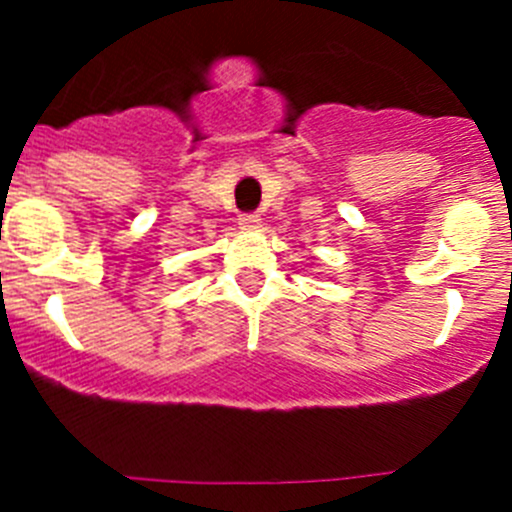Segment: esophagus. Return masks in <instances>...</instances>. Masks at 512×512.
<instances>
[{
  "label": "esophagus",
  "instance_id": "1",
  "mask_svg": "<svg viewBox=\"0 0 512 512\" xmlns=\"http://www.w3.org/2000/svg\"><path fill=\"white\" fill-rule=\"evenodd\" d=\"M261 223V217L256 215V212H246V215L238 217V225H241L243 230H253V228H259Z\"/></svg>",
  "mask_w": 512,
  "mask_h": 512
}]
</instances>
